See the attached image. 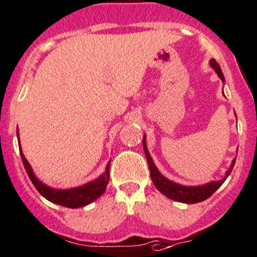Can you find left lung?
<instances>
[{
  "label": "left lung",
  "instance_id": "1",
  "mask_svg": "<svg viewBox=\"0 0 257 257\" xmlns=\"http://www.w3.org/2000/svg\"><path fill=\"white\" fill-rule=\"evenodd\" d=\"M210 66L211 68H214V71L216 72L217 77L225 82L224 74H222L221 68H220L219 64L216 63L215 59H211L210 61ZM143 148H144V153L145 157H147L148 164H149V172H150V177H152L153 183H154L155 188L165 195L167 198L172 199V200L175 201H180V203H185V204H195V203H200V201L206 200V199L210 198L220 186L222 185L226 178L229 177L230 173H231L232 168L235 165V159L232 160L231 165H230L229 170L225 173V177L221 179V180H216V181H210V183L204 184V185H196V186H186V185H181V184L174 183V181L169 180L162 174V173L158 170V168L155 167L154 162H153L152 157H150L149 152L147 149V143H145V136L143 138Z\"/></svg>",
  "mask_w": 257,
  "mask_h": 257
}]
</instances>
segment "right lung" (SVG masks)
<instances>
[{
	"label": "right lung",
	"mask_w": 257,
	"mask_h": 257,
	"mask_svg": "<svg viewBox=\"0 0 257 257\" xmlns=\"http://www.w3.org/2000/svg\"><path fill=\"white\" fill-rule=\"evenodd\" d=\"M17 138H18V129H17ZM20 153H21V158H22L23 165H25L26 172H27L28 177H30L33 185L36 186L38 193H40L43 198H46L47 200L51 201V203L58 204V205L66 206V208L77 209L93 203L95 199H98L103 193H104L108 181H109L110 162H108L107 167H105V172L103 173L100 177L95 179V180H92L89 181V183L84 184V185H80V186H77V188H72V189L51 188V186L43 184L40 179L36 177L32 168H31L30 163L27 162V159H26L25 155H23L22 149H21V144H20Z\"/></svg>",
	"instance_id": "right-lung-1"
}]
</instances>
